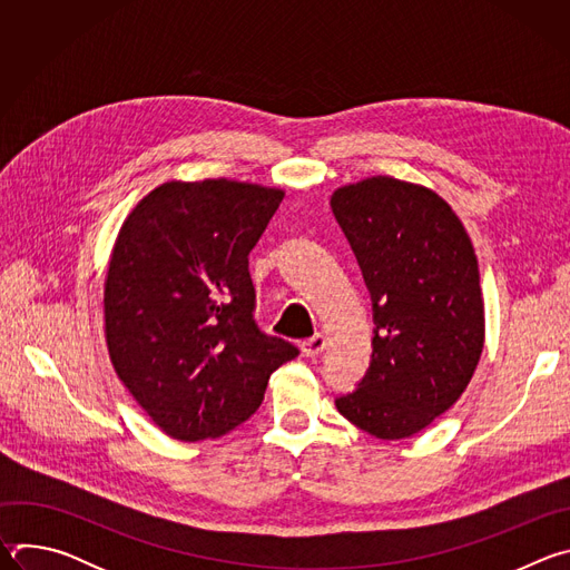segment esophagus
I'll use <instances>...</instances> for the list:
<instances>
[{
	"label": "esophagus",
	"instance_id": "esophagus-1",
	"mask_svg": "<svg viewBox=\"0 0 570 570\" xmlns=\"http://www.w3.org/2000/svg\"><path fill=\"white\" fill-rule=\"evenodd\" d=\"M324 347H327V338H324L322 334H315V336H311L308 341L302 343V354L308 356V358H315L324 352Z\"/></svg>",
	"mask_w": 570,
	"mask_h": 570
}]
</instances>
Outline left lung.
<instances>
[{"instance_id": "obj_1", "label": "left lung", "mask_w": 570, "mask_h": 570, "mask_svg": "<svg viewBox=\"0 0 570 570\" xmlns=\"http://www.w3.org/2000/svg\"><path fill=\"white\" fill-rule=\"evenodd\" d=\"M332 209L372 297V361L338 413L379 440H403L466 390L484 343L471 238L435 191L374 176L334 191Z\"/></svg>"}]
</instances>
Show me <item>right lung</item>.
Returning a JSON list of instances; mask_svg holds the SVG:
<instances>
[{"label":"right lung","mask_w":570,"mask_h":570,"mask_svg":"<svg viewBox=\"0 0 570 570\" xmlns=\"http://www.w3.org/2000/svg\"><path fill=\"white\" fill-rule=\"evenodd\" d=\"M284 198L236 180L165 183L124 220L104 284L112 367L174 440L220 438L299 352L262 334L248 255Z\"/></svg>","instance_id":"obj_1"}]
</instances>
